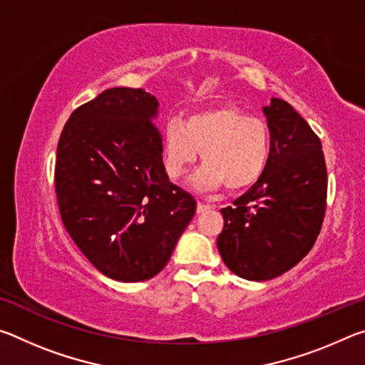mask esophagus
<instances>
[{
	"instance_id": "esophagus-1",
	"label": "esophagus",
	"mask_w": 365,
	"mask_h": 365,
	"mask_svg": "<svg viewBox=\"0 0 365 365\" xmlns=\"http://www.w3.org/2000/svg\"><path fill=\"white\" fill-rule=\"evenodd\" d=\"M209 209H211V206L206 205V202L197 201V206H196V211L197 212H206V211H209Z\"/></svg>"
}]
</instances>
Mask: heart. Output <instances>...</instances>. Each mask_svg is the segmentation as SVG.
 <instances>
[{"instance_id":"1","label":"heart","mask_w":365,"mask_h":365,"mask_svg":"<svg viewBox=\"0 0 365 365\" xmlns=\"http://www.w3.org/2000/svg\"><path fill=\"white\" fill-rule=\"evenodd\" d=\"M164 164L170 178H180L201 150L205 164L193 183L200 190L225 185L237 191L255 185L267 169L272 137L267 122L235 106H219L172 119L164 128Z\"/></svg>"}]
</instances>
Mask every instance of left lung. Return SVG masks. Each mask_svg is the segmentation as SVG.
<instances>
[{
	"label": "left lung",
	"instance_id": "8db88e82",
	"mask_svg": "<svg viewBox=\"0 0 365 365\" xmlns=\"http://www.w3.org/2000/svg\"><path fill=\"white\" fill-rule=\"evenodd\" d=\"M272 151L262 177L222 209V259L246 280H270L294 267L322 228L327 177L322 141L285 100L264 108Z\"/></svg>",
	"mask_w": 365,
	"mask_h": 365
}]
</instances>
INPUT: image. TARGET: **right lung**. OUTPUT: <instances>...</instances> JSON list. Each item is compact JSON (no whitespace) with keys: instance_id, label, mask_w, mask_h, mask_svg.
Returning a JSON list of instances; mask_svg holds the SVG:
<instances>
[{"instance_id":"right-lung-1","label":"right lung","mask_w":365,"mask_h":365,"mask_svg":"<svg viewBox=\"0 0 365 365\" xmlns=\"http://www.w3.org/2000/svg\"><path fill=\"white\" fill-rule=\"evenodd\" d=\"M158 100L115 86L78 106L61 132L54 188L78 250L109 279L159 274L193 219L196 201L163 163Z\"/></svg>"}]
</instances>
